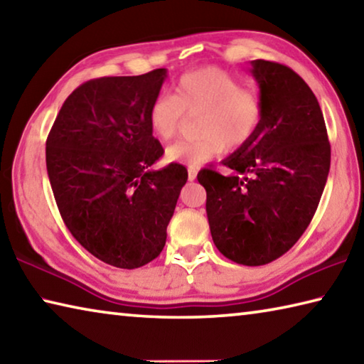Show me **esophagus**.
<instances>
[{
  "label": "esophagus",
  "instance_id": "esophagus-1",
  "mask_svg": "<svg viewBox=\"0 0 364 364\" xmlns=\"http://www.w3.org/2000/svg\"><path fill=\"white\" fill-rule=\"evenodd\" d=\"M196 176H197V168H189L188 170V180L189 181H194Z\"/></svg>",
  "mask_w": 364,
  "mask_h": 364
}]
</instances>
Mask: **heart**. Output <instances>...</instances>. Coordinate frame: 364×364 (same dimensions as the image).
<instances>
[{"instance_id": "1", "label": "heart", "mask_w": 364, "mask_h": 364, "mask_svg": "<svg viewBox=\"0 0 364 364\" xmlns=\"http://www.w3.org/2000/svg\"><path fill=\"white\" fill-rule=\"evenodd\" d=\"M184 112H200L194 141H178L165 156L170 162L197 168L226 151H237L255 136L263 119L262 100L242 88L230 72L202 67L178 78L173 95H159L149 107V125L157 138L168 141L180 132Z\"/></svg>"}]
</instances>
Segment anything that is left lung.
<instances>
[{
  "mask_svg": "<svg viewBox=\"0 0 364 364\" xmlns=\"http://www.w3.org/2000/svg\"><path fill=\"white\" fill-rule=\"evenodd\" d=\"M263 119L255 136L223 160V176L204 168L207 218L217 249L230 260L260 267L299 241L328 181L331 144L316 96L289 67L252 60Z\"/></svg>",
  "mask_w": 364,
  "mask_h": 364,
  "instance_id": "left-lung-1",
  "label": "left lung"
}]
</instances>
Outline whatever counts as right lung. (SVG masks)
Returning <instances> with one entry per match:
<instances>
[{"label":"right lung","instance_id":"1","mask_svg":"<svg viewBox=\"0 0 364 364\" xmlns=\"http://www.w3.org/2000/svg\"><path fill=\"white\" fill-rule=\"evenodd\" d=\"M167 69L102 77L67 97L46 141L54 199L72 236L104 263L133 269L167 241L188 170L151 165L164 147L152 136L149 107Z\"/></svg>","mask_w":364,"mask_h":364}]
</instances>
